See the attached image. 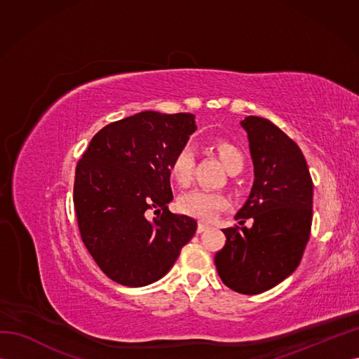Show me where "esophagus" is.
Here are the masks:
<instances>
[{
	"label": "esophagus",
	"instance_id": "esophagus-1",
	"mask_svg": "<svg viewBox=\"0 0 359 359\" xmlns=\"http://www.w3.org/2000/svg\"><path fill=\"white\" fill-rule=\"evenodd\" d=\"M206 229H208V224H205V223H199V224H198V233H202V232H205Z\"/></svg>",
	"mask_w": 359,
	"mask_h": 359
}]
</instances>
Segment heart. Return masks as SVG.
I'll use <instances>...</instances> for the list:
<instances>
[{
    "label": "heart",
    "instance_id": "b5f03b06",
    "mask_svg": "<svg viewBox=\"0 0 359 359\" xmlns=\"http://www.w3.org/2000/svg\"><path fill=\"white\" fill-rule=\"evenodd\" d=\"M212 149L217 157L223 163V166L229 173H240L245 166V157L241 148L232 140L224 137H217L212 140ZM194 151L190 145L180 147L169 163V172L172 180L178 186L186 187L193 180L194 170ZM229 208V199L224 194L217 191H208L194 189L184 193L178 199V210L190 217H194L203 223H211L223 211Z\"/></svg>",
    "mask_w": 359,
    "mask_h": 359
}]
</instances>
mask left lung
I'll return each instance as SVG.
<instances>
[{
  "mask_svg": "<svg viewBox=\"0 0 359 359\" xmlns=\"http://www.w3.org/2000/svg\"><path fill=\"white\" fill-rule=\"evenodd\" d=\"M255 182L214 262L223 283L257 295L287 278L301 262L313 217V181L299 147L266 118L247 116ZM250 218L254 224L243 226Z\"/></svg>",
  "mask_w": 359,
  "mask_h": 359,
  "instance_id": "8db88e82",
  "label": "left lung"
}]
</instances>
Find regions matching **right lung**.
Masks as SVG:
<instances>
[{"label":"right lung","instance_id":"add662e5","mask_svg":"<svg viewBox=\"0 0 359 359\" xmlns=\"http://www.w3.org/2000/svg\"><path fill=\"white\" fill-rule=\"evenodd\" d=\"M194 130L193 114L145 111L103 127L78 161L73 202L81 238L119 285L142 287L166 276L196 232V220L168 208L170 158Z\"/></svg>","mask_w":359,"mask_h":359}]
</instances>
